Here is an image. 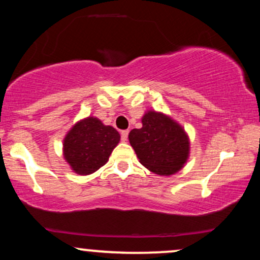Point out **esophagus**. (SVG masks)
Segmentation results:
<instances>
[{
    "label": "esophagus",
    "instance_id": "1",
    "mask_svg": "<svg viewBox=\"0 0 260 260\" xmlns=\"http://www.w3.org/2000/svg\"><path fill=\"white\" fill-rule=\"evenodd\" d=\"M128 133H129V131L126 129V131H122L121 132V139L123 140V142H126L127 138H128Z\"/></svg>",
    "mask_w": 260,
    "mask_h": 260
}]
</instances>
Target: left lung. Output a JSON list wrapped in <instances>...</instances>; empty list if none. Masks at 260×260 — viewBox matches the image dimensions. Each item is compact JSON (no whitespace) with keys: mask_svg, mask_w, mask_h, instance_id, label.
Here are the masks:
<instances>
[{"mask_svg":"<svg viewBox=\"0 0 260 260\" xmlns=\"http://www.w3.org/2000/svg\"><path fill=\"white\" fill-rule=\"evenodd\" d=\"M143 126L128 136L143 166L160 176L180 171L189 155V139L177 122L161 112L148 111Z\"/></svg>","mask_w":260,"mask_h":260,"instance_id":"1","label":"left lung"}]
</instances>
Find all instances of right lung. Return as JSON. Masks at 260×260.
Wrapping results in <instances>:
<instances>
[{
    "label": "right lung",
    "mask_w": 260,
    "mask_h": 260,
    "mask_svg": "<svg viewBox=\"0 0 260 260\" xmlns=\"http://www.w3.org/2000/svg\"><path fill=\"white\" fill-rule=\"evenodd\" d=\"M120 138L113 127L105 126L96 117H86L64 137V160L76 174L90 175L105 165Z\"/></svg>",
    "instance_id": "add662e5"
}]
</instances>
